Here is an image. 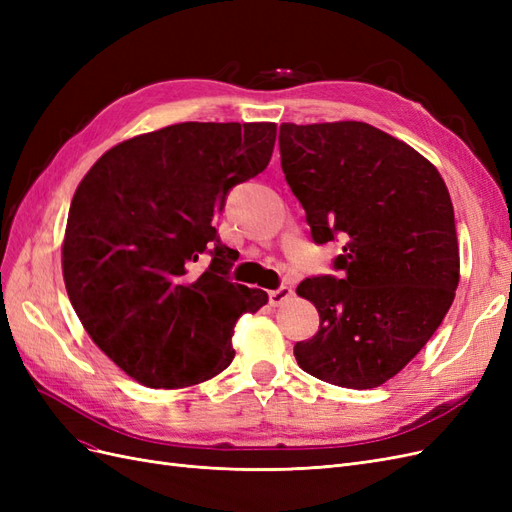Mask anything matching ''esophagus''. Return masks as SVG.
I'll return each mask as SVG.
<instances>
[{
    "label": "esophagus",
    "instance_id": "34e87169",
    "mask_svg": "<svg viewBox=\"0 0 512 512\" xmlns=\"http://www.w3.org/2000/svg\"><path fill=\"white\" fill-rule=\"evenodd\" d=\"M292 294H294V290H292L290 286H280L277 290H271V292H269V303H271L273 307H280V305H284L288 299H292Z\"/></svg>",
    "mask_w": 512,
    "mask_h": 512
}]
</instances>
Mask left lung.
I'll return each mask as SVG.
<instances>
[{"instance_id": "left-lung-1", "label": "left lung", "mask_w": 512, "mask_h": 512, "mask_svg": "<svg viewBox=\"0 0 512 512\" xmlns=\"http://www.w3.org/2000/svg\"><path fill=\"white\" fill-rule=\"evenodd\" d=\"M282 170L312 239H342L333 269L297 294L320 314L297 342L307 374L346 389H376L436 333L459 284L455 213L444 179L399 138L363 121L282 123Z\"/></svg>"}]
</instances>
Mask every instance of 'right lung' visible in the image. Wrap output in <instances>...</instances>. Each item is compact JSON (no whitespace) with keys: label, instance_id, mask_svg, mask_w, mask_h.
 Segmentation results:
<instances>
[{"label":"right lung","instance_id":"right-lung-1","mask_svg":"<svg viewBox=\"0 0 512 512\" xmlns=\"http://www.w3.org/2000/svg\"><path fill=\"white\" fill-rule=\"evenodd\" d=\"M275 123L185 121L108 149L74 192L61 267L94 344L149 389L224 371L241 314L269 301L230 282L237 252L213 218L237 183L267 168ZM200 253L212 256L193 271Z\"/></svg>","mask_w":512,"mask_h":512}]
</instances>
